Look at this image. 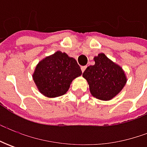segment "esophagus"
I'll return each instance as SVG.
<instances>
[{
    "label": "esophagus",
    "instance_id": "obj_1",
    "mask_svg": "<svg viewBox=\"0 0 147 147\" xmlns=\"http://www.w3.org/2000/svg\"><path fill=\"white\" fill-rule=\"evenodd\" d=\"M87 69V66H85V65H84V66H81V70H82V73L85 71V69Z\"/></svg>",
    "mask_w": 147,
    "mask_h": 147
}]
</instances>
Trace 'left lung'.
Instances as JSON below:
<instances>
[{
    "instance_id": "8db88e82",
    "label": "left lung",
    "mask_w": 147,
    "mask_h": 147,
    "mask_svg": "<svg viewBox=\"0 0 147 147\" xmlns=\"http://www.w3.org/2000/svg\"><path fill=\"white\" fill-rule=\"evenodd\" d=\"M94 60L95 65L88 66L82 76L87 79L93 96L102 100H111L124 87L127 82L125 74L105 54H99Z\"/></svg>"
}]
</instances>
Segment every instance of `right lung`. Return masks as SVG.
Instances as JSON below:
<instances>
[{
    "mask_svg": "<svg viewBox=\"0 0 147 147\" xmlns=\"http://www.w3.org/2000/svg\"><path fill=\"white\" fill-rule=\"evenodd\" d=\"M81 74L76 59L57 51L38 63L32 77L41 93L47 97H56L64 95L72 81Z\"/></svg>",
    "mask_w": 147,
    "mask_h": 147,
    "instance_id": "right-lung-1",
    "label": "right lung"
}]
</instances>
